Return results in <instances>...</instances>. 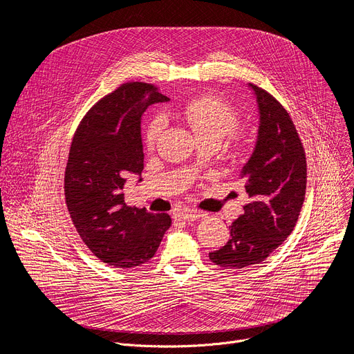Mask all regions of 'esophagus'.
<instances>
[{
	"label": "esophagus",
	"instance_id": "1",
	"mask_svg": "<svg viewBox=\"0 0 354 354\" xmlns=\"http://www.w3.org/2000/svg\"><path fill=\"white\" fill-rule=\"evenodd\" d=\"M176 216H178L180 220H183V221H194V220H198V218L201 217V214L197 213V212H194V210H182V212H179Z\"/></svg>",
	"mask_w": 354,
	"mask_h": 354
}]
</instances>
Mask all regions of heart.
Returning a JSON list of instances; mask_svg holds the SVG:
<instances>
[{
  "label": "heart",
  "instance_id": "obj_1",
  "mask_svg": "<svg viewBox=\"0 0 354 354\" xmlns=\"http://www.w3.org/2000/svg\"><path fill=\"white\" fill-rule=\"evenodd\" d=\"M180 116L192 127L197 140H212L220 142L228 133L235 141L241 136L234 130L239 122L238 112L231 108L224 100L212 96L201 95L193 97L182 106ZM164 126L160 116L151 119L147 124L144 141L147 147H153Z\"/></svg>",
  "mask_w": 354,
  "mask_h": 354
}]
</instances>
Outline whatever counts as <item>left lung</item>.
Returning <instances> with one entry per match:
<instances>
[{
  "instance_id": "8db88e82",
  "label": "left lung",
  "mask_w": 354,
  "mask_h": 354,
  "mask_svg": "<svg viewBox=\"0 0 354 354\" xmlns=\"http://www.w3.org/2000/svg\"><path fill=\"white\" fill-rule=\"evenodd\" d=\"M249 85L261 113L255 151L241 172L249 201L227 243L209 254L224 269L258 265L274 252L292 232L307 189L306 151L288 112L272 93Z\"/></svg>"
}]
</instances>
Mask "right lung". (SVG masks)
<instances>
[{
    "label": "right lung",
    "mask_w": 354,
    "mask_h": 354,
    "mask_svg": "<svg viewBox=\"0 0 354 354\" xmlns=\"http://www.w3.org/2000/svg\"><path fill=\"white\" fill-rule=\"evenodd\" d=\"M167 100L154 84H122L86 112L71 141L64 172L70 217L92 254L115 268L148 262L172 224L167 213L127 206L123 194L126 176L144 168L141 115Z\"/></svg>",
    "instance_id": "add662e5"
}]
</instances>
